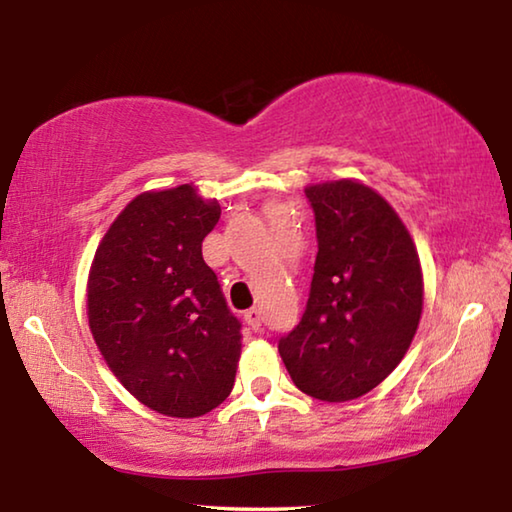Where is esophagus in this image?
Returning a JSON list of instances; mask_svg holds the SVG:
<instances>
[{"mask_svg": "<svg viewBox=\"0 0 512 512\" xmlns=\"http://www.w3.org/2000/svg\"><path fill=\"white\" fill-rule=\"evenodd\" d=\"M244 320H246L250 329H255V332H259V329H262V311H259V309L253 307V309L244 311Z\"/></svg>", "mask_w": 512, "mask_h": 512, "instance_id": "34e87169", "label": "esophagus"}]
</instances>
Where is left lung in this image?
I'll return each mask as SVG.
<instances>
[{
	"instance_id": "1",
	"label": "left lung",
	"mask_w": 512,
	"mask_h": 512,
	"mask_svg": "<svg viewBox=\"0 0 512 512\" xmlns=\"http://www.w3.org/2000/svg\"><path fill=\"white\" fill-rule=\"evenodd\" d=\"M318 255L300 323L277 350L302 393L348 402L379 386L422 314L420 257L400 216L354 180L305 189Z\"/></svg>"
}]
</instances>
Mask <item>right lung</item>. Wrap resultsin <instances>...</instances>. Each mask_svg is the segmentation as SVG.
Returning a JSON list of instances; mask_svg holds the SVG:
<instances>
[{"mask_svg":"<svg viewBox=\"0 0 512 512\" xmlns=\"http://www.w3.org/2000/svg\"><path fill=\"white\" fill-rule=\"evenodd\" d=\"M219 216L192 185L144 192L112 221L90 268L97 348L128 393L171 418L210 413L235 386L241 323L203 259Z\"/></svg>","mask_w":512,"mask_h":512,"instance_id":"obj_1","label":"right lung"}]
</instances>
